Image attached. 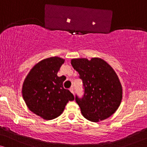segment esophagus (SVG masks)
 <instances>
[{"label": "esophagus", "mask_w": 147, "mask_h": 147, "mask_svg": "<svg viewBox=\"0 0 147 147\" xmlns=\"http://www.w3.org/2000/svg\"><path fill=\"white\" fill-rule=\"evenodd\" d=\"M69 91H70V92H71L72 94H74V88H72V87H71V88H69Z\"/></svg>", "instance_id": "obj_1"}]
</instances>
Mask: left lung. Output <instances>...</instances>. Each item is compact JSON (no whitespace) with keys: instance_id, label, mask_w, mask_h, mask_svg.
<instances>
[{"instance_id":"8db88e82","label":"left lung","mask_w":147,"mask_h":147,"mask_svg":"<svg viewBox=\"0 0 147 147\" xmlns=\"http://www.w3.org/2000/svg\"><path fill=\"white\" fill-rule=\"evenodd\" d=\"M71 64L84 84V97L76 98L82 115L94 122L109 118L122 98L121 83L113 68L99 57L72 59Z\"/></svg>"}]
</instances>
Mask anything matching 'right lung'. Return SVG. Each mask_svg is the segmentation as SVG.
Segmentation results:
<instances>
[{"label": "right lung", "instance_id": "1", "mask_svg": "<svg viewBox=\"0 0 147 147\" xmlns=\"http://www.w3.org/2000/svg\"><path fill=\"white\" fill-rule=\"evenodd\" d=\"M65 59L59 57L44 59L32 67L24 80L22 94L32 112L45 120H53L62 114L74 96L63 87V80L57 72Z\"/></svg>", "mask_w": 147, "mask_h": 147}]
</instances>
